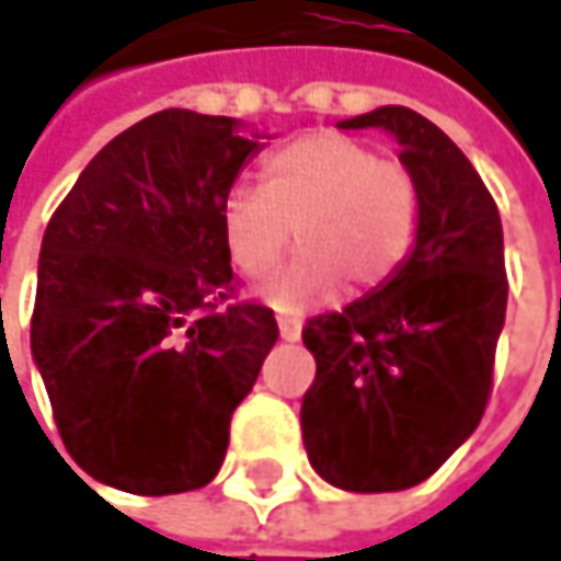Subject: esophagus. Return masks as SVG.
<instances>
[{
	"label": "esophagus",
	"instance_id": "34e87169",
	"mask_svg": "<svg viewBox=\"0 0 561 561\" xmlns=\"http://www.w3.org/2000/svg\"><path fill=\"white\" fill-rule=\"evenodd\" d=\"M279 336L285 343H298V340H301V318H295V314H279Z\"/></svg>",
	"mask_w": 561,
	"mask_h": 561
}]
</instances>
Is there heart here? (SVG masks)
Returning a JSON list of instances; mask_svg holds the SVG:
<instances>
[{"label": "heart", "instance_id": "b5f03b06", "mask_svg": "<svg viewBox=\"0 0 561 561\" xmlns=\"http://www.w3.org/2000/svg\"><path fill=\"white\" fill-rule=\"evenodd\" d=\"M421 225L414 173L363 140L318 130L295 137L263 163V188L233 185L221 202V237L233 270L263 276L298 230L301 253L256 295L279 311L333 301L382 285L411 253Z\"/></svg>", "mask_w": 561, "mask_h": 561}]
</instances>
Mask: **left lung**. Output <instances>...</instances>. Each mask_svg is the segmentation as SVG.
Masks as SVG:
<instances>
[{"label":"left lung","mask_w":561,"mask_h":561,"mask_svg":"<svg viewBox=\"0 0 561 561\" xmlns=\"http://www.w3.org/2000/svg\"><path fill=\"white\" fill-rule=\"evenodd\" d=\"M382 128L421 188L411 253L301 333L318 376L301 401L311 469L343 491L414 488L476 433L507 311L501 215L469 157L404 105L340 122Z\"/></svg>","instance_id":"obj_1"}]
</instances>
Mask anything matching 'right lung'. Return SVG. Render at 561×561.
Masks as SVG:
<instances>
[{
  "instance_id": "obj_1",
  "label": "right lung",
  "mask_w": 561,
  "mask_h": 561,
  "mask_svg": "<svg viewBox=\"0 0 561 561\" xmlns=\"http://www.w3.org/2000/svg\"><path fill=\"white\" fill-rule=\"evenodd\" d=\"M188 108L108 140L44 230L31 356L67 453L130 494L208 484L279 328L240 301L221 202L270 134Z\"/></svg>"
}]
</instances>
